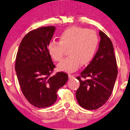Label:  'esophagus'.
<instances>
[{
    "mask_svg": "<svg viewBox=\"0 0 130 130\" xmlns=\"http://www.w3.org/2000/svg\"><path fill=\"white\" fill-rule=\"evenodd\" d=\"M75 78V76L73 75H71V74H69V79H73Z\"/></svg>",
    "mask_w": 130,
    "mask_h": 130,
    "instance_id": "1",
    "label": "esophagus"
}]
</instances>
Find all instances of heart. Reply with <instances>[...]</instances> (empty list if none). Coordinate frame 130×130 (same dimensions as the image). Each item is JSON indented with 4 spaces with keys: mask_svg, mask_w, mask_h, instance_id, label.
<instances>
[{
    "mask_svg": "<svg viewBox=\"0 0 130 130\" xmlns=\"http://www.w3.org/2000/svg\"><path fill=\"white\" fill-rule=\"evenodd\" d=\"M59 42L52 41L47 46L49 55L53 60L62 59L64 49L69 48L70 56L59 63L57 69L60 71L72 73L80 65L90 62L96 52L99 37L95 31L83 27L72 26L64 30L59 36Z\"/></svg>",
    "mask_w": 130,
    "mask_h": 130,
    "instance_id": "obj_1",
    "label": "heart"
}]
</instances>
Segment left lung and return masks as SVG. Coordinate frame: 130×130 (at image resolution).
<instances>
[{"mask_svg": "<svg viewBox=\"0 0 130 130\" xmlns=\"http://www.w3.org/2000/svg\"><path fill=\"white\" fill-rule=\"evenodd\" d=\"M99 49L94 57L76 79L80 82L76 98L80 107L88 110L97 109L109 99L118 76V68L112 41L103 31ZM86 77L90 80H85Z\"/></svg>", "mask_w": 130, "mask_h": 130, "instance_id": "obj_1", "label": "left lung"}]
</instances>
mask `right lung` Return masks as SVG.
<instances>
[{"mask_svg": "<svg viewBox=\"0 0 130 130\" xmlns=\"http://www.w3.org/2000/svg\"><path fill=\"white\" fill-rule=\"evenodd\" d=\"M55 30L54 26H46L30 31L21 42L16 57L15 70L21 90L30 103L39 108L54 104L57 90L68 80L63 72L51 75L55 65L47 46Z\"/></svg>", "mask_w": 130, "mask_h": 130, "instance_id": "obj_1", "label": "right lung"}]
</instances>
